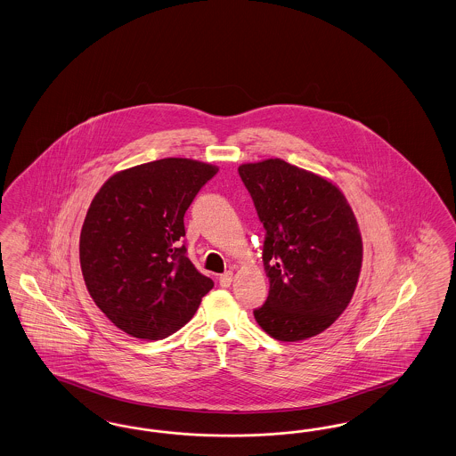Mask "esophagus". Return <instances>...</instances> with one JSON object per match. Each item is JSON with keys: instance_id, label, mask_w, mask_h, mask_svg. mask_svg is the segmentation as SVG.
Wrapping results in <instances>:
<instances>
[{"instance_id": "obj_1", "label": "esophagus", "mask_w": 456, "mask_h": 456, "mask_svg": "<svg viewBox=\"0 0 456 456\" xmlns=\"http://www.w3.org/2000/svg\"><path fill=\"white\" fill-rule=\"evenodd\" d=\"M232 278H234V274H232V272H225V273L220 274V287H224V289L231 287V283H232Z\"/></svg>"}]
</instances>
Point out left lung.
<instances>
[{
    "label": "left lung",
    "mask_w": 456,
    "mask_h": 456,
    "mask_svg": "<svg viewBox=\"0 0 456 456\" xmlns=\"http://www.w3.org/2000/svg\"><path fill=\"white\" fill-rule=\"evenodd\" d=\"M239 176L266 231L270 293L256 322L285 343L321 334L346 310L362 272L363 242L346 197L278 158L240 164Z\"/></svg>",
    "instance_id": "left-lung-1"
}]
</instances>
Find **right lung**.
Listing matches in <instances>:
<instances>
[{
    "instance_id": "1",
    "label": "right lung",
    "mask_w": 456,
    "mask_h": 456,
    "mask_svg": "<svg viewBox=\"0 0 456 456\" xmlns=\"http://www.w3.org/2000/svg\"><path fill=\"white\" fill-rule=\"evenodd\" d=\"M217 171L166 158L115 173L94 195L79 237L81 272L98 309L130 336L167 338L212 290L182 237L184 212Z\"/></svg>"
}]
</instances>
